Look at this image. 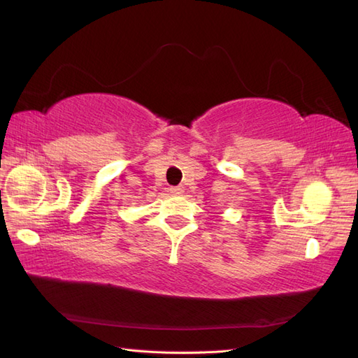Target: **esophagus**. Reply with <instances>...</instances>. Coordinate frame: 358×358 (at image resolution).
<instances>
[{
	"mask_svg": "<svg viewBox=\"0 0 358 358\" xmlns=\"http://www.w3.org/2000/svg\"><path fill=\"white\" fill-rule=\"evenodd\" d=\"M183 191H185V189H183V187H182V185L171 187V188H170V192L173 194V196H182Z\"/></svg>",
	"mask_w": 358,
	"mask_h": 358,
	"instance_id": "obj_1",
	"label": "esophagus"
}]
</instances>
